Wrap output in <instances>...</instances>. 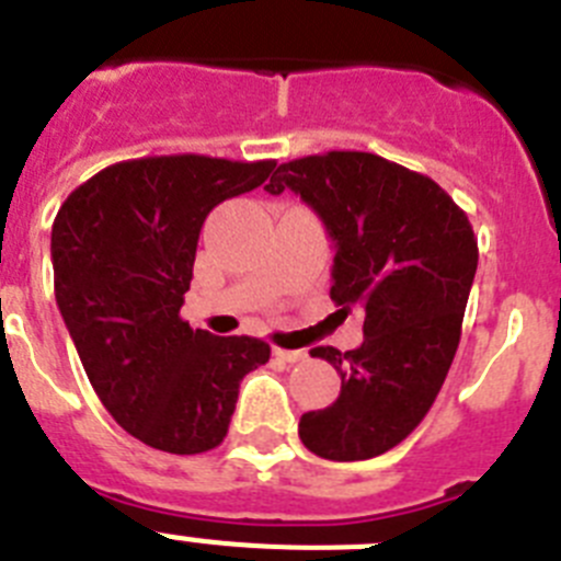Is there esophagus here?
I'll return each mask as SVG.
<instances>
[{"label":"esophagus","mask_w":561,"mask_h":561,"mask_svg":"<svg viewBox=\"0 0 561 561\" xmlns=\"http://www.w3.org/2000/svg\"><path fill=\"white\" fill-rule=\"evenodd\" d=\"M272 354L284 362H300L306 356V351H289V348H272Z\"/></svg>","instance_id":"esophagus-1"}]
</instances>
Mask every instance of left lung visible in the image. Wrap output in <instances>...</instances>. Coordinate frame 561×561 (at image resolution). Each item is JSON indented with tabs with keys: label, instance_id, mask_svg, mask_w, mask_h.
Returning <instances> with one entry per match:
<instances>
[{
	"label": "left lung",
	"instance_id": "1",
	"mask_svg": "<svg viewBox=\"0 0 561 561\" xmlns=\"http://www.w3.org/2000/svg\"><path fill=\"white\" fill-rule=\"evenodd\" d=\"M266 191H295L323 219L336 250L331 300L365 311L359 348H311L342 388L331 408L304 413L297 433L320 458H376L419 427L447 379L478 238L444 187L376 153L284 162Z\"/></svg>",
	"mask_w": 561,
	"mask_h": 561
}]
</instances>
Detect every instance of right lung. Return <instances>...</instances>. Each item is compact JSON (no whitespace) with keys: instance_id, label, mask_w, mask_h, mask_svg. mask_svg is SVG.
<instances>
[{"instance_id":"1","label":"right lung","mask_w":561,"mask_h":561,"mask_svg":"<svg viewBox=\"0 0 561 561\" xmlns=\"http://www.w3.org/2000/svg\"><path fill=\"white\" fill-rule=\"evenodd\" d=\"M275 162L202 153L114 162L53 221L56 304L112 419L171 455L219 447L238 385L270 362L255 336H216L180 317L207 213L264 185Z\"/></svg>"}]
</instances>
